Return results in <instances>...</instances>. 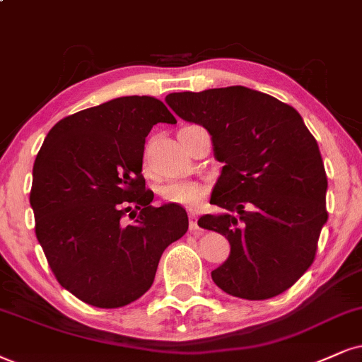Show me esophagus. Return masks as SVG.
<instances>
[{
    "mask_svg": "<svg viewBox=\"0 0 362 362\" xmlns=\"http://www.w3.org/2000/svg\"><path fill=\"white\" fill-rule=\"evenodd\" d=\"M189 230H191V231L199 230V226H198V216H196V213H189Z\"/></svg>",
    "mask_w": 362,
    "mask_h": 362,
    "instance_id": "obj_1",
    "label": "esophagus"
}]
</instances>
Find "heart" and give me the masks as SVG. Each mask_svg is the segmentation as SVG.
<instances>
[{
  "label": "heart",
  "mask_w": 362,
  "mask_h": 362,
  "mask_svg": "<svg viewBox=\"0 0 362 362\" xmlns=\"http://www.w3.org/2000/svg\"><path fill=\"white\" fill-rule=\"evenodd\" d=\"M160 196L169 203L182 204V206H198L203 199L204 191L196 182L171 181L160 188Z\"/></svg>",
  "instance_id": "obj_1"
}]
</instances>
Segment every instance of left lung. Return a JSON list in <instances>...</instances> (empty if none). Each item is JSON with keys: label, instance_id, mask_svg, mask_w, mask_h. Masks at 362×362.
Wrapping results in <instances>:
<instances>
[{"label": "left lung", "instance_id": "obj_1", "mask_svg": "<svg viewBox=\"0 0 362 362\" xmlns=\"http://www.w3.org/2000/svg\"><path fill=\"white\" fill-rule=\"evenodd\" d=\"M166 104L206 129L225 164L209 199L225 211L198 221L231 247L213 282L247 300L285 292L312 265L327 221V176L300 114L242 86L169 93Z\"/></svg>", "mask_w": 362, "mask_h": 362}]
</instances>
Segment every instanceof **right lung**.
Segmentation results:
<instances>
[{
  "instance_id": "add662e5",
  "label": "right lung",
  "mask_w": 362,
  "mask_h": 362,
  "mask_svg": "<svg viewBox=\"0 0 362 362\" xmlns=\"http://www.w3.org/2000/svg\"><path fill=\"white\" fill-rule=\"evenodd\" d=\"M158 122H176L160 100L119 97L57 122L35 159V233L58 284L88 305L144 296L164 250L188 231L185 208H156L146 189L142 154Z\"/></svg>"
}]
</instances>
